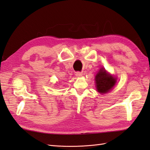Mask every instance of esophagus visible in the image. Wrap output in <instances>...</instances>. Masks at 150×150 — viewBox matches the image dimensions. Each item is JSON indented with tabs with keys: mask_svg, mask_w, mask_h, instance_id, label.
Instances as JSON below:
<instances>
[{
	"mask_svg": "<svg viewBox=\"0 0 150 150\" xmlns=\"http://www.w3.org/2000/svg\"><path fill=\"white\" fill-rule=\"evenodd\" d=\"M75 75L77 76V77H81V76L82 75V73H81V72H77V73H76Z\"/></svg>",
	"mask_w": 150,
	"mask_h": 150,
	"instance_id": "obj_1",
	"label": "esophagus"
}]
</instances>
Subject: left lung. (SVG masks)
<instances>
[{
  "instance_id": "obj_1",
  "label": "left lung",
  "mask_w": 150,
  "mask_h": 150,
  "mask_svg": "<svg viewBox=\"0 0 150 150\" xmlns=\"http://www.w3.org/2000/svg\"><path fill=\"white\" fill-rule=\"evenodd\" d=\"M96 87L100 93H106L113 88L116 79L110 75L104 69H100L95 76Z\"/></svg>"
}]
</instances>
